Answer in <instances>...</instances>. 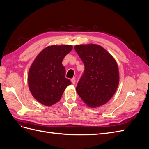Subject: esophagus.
I'll return each instance as SVG.
<instances>
[{"mask_svg": "<svg viewBox=\"0 0 149 149\" xmlns=\"http://www.w3.org/2000/svg\"><path fill=\"white\" fill-rule=\"evenodd\" d=\"M71 83H73V84H74L76 83V78H72V79H71Z\"/></svg>", "mask_w": 149, "mask_h": 149, "instance_id": "obj_1", "label": "esophagus"}]
</instances>
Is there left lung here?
I'll list each match as a JSON object with an SVG mask.
<instances>
[{
  "label": "left lung",
  "instance_id": "1",
  "mask_svg": "<svg viewBox=\"0 0 149 149\" xmlns=\"http://www.w3.org/2000/svg\"><path fill=\"white\" fill-rule=\"evenodd\" d=\"M74 49L84 65L76 91L89 107L105 104L113 96L119 82L118 64L109 53L96 44L78 45Z\"/></svg>",
  "mask_w": 149,
  "mask_h": 149
}]
</instances>
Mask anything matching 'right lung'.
<instances>
[{
	"mask_svg": "<svg viewBox=\"0 0 149 149\" xmlns=\"http://www.w3.org/2000/svg\"><path fill=\"white\" fill-rule=\"evenodd\" d=\"M73 47L69 45L48 46L40 52L29 71L30 91L36 100L45 106H52L61 99L71 83L65 78L62 61Z\"/></svg>",
	"mask_w": 149,
	"mask_h": 149,
	"instance_id": "right-lung-1",
	"label": "right lung"
}]
</instances>
